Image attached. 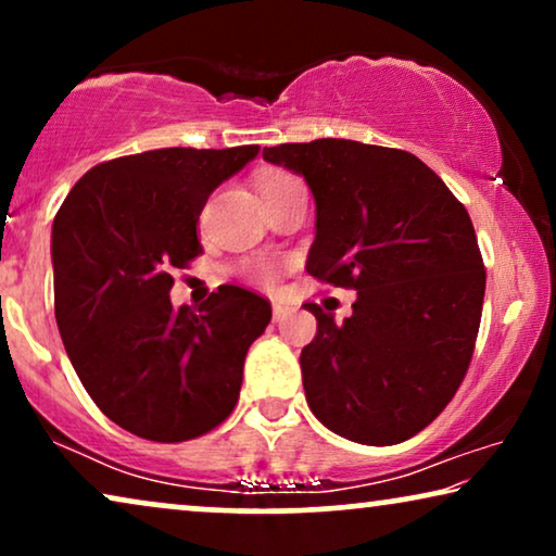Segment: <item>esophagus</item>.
<instances>
[{"instance_id": "34e87169", "label": "esophagus", "mask_w": 556, "mask_h": 556, "mask_svg": "<svg viewBox=\"0 0 556 556\" xmlns=\"http://www.w3.org/2000/svg\"><path fill=\"white\" fill-rule=\"evenodd\" d=\"M291 314H293V308L288 306V303L273 301V318H276V321H283V318H288Z\"/></svg>"}]
</instances>
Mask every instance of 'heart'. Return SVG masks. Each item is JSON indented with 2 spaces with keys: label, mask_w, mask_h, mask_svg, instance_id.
I'll list each match as a JSON object with an SVG mask.
<instances>
[{
  "label": "heart",
  "mask_w": 556,
  "mask_h": 556,
  "mask_svg": "<svg viewBox=\"0 0 556 556\" xmlns=\"http://www.w3.org/2000/svg\"><path fill=\"white\" fill-rule=\"evenodd\" d=\"M288 177H291V174H286V172H268V174H263L261 181H257V189L265 192V189L276 187L278 181H283ZM250 276L263 280V283H273V280L278 278V270L273 268L270 263H257V265H253V268H250Z\"/></svg>",
  "instance_id": "obj_1"
}]
</instances>
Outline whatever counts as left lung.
Segmentation results:
<instances>
[{"label":"left lung","instance_id":"left-lung-1","mask_svg":"<svg viewBox=\"0 0 556 556\" xmlns=\"http://www.w3.org/2000/svg\"><path fill=\"white\" fill-rule=\"evenodd\" d=\"M263 159L316 200L306 270L354 288V314L316 316L301 352L311 413L362 445H394L443 413L476 349L485 268L468 210L409 151L346 139L280 143Z\"/></svg>","mask_w":556,"mask_h":556}]
</instances>
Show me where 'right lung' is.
Returning a JSON list of instances; mask_svg holds the SVG:
<instances>
[{
  "instance_id": "add662e5",
  "label": "right lung",
  "mask_w": 556,
  "mask_h": 556,
  "mask_svg": "<svg viewBox=\"0 0 556 556\" xmlns=\"http://www.w3.org/2000/svg\"><path fill=\"white\" fill-rule=\"evenodd\" d=\"M257 147L154 149L83 174L52 223L55 318L98 409L154 443L200 438L238 405L242 364L270 303L219 286L174 308L172 273L202 255L207 197Z\"/></svg>"
}]
</instances>
